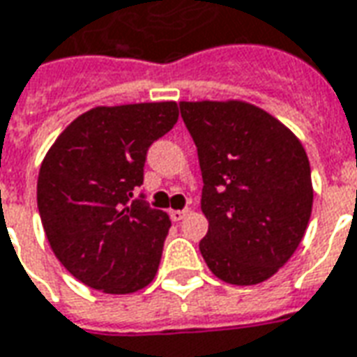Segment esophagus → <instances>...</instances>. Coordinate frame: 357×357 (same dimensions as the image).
<instances>
[{
	"instance_id": "obj_1",
	"label": "esophagus",
	"mask_w": 357,
	"mask_h": 357,
	"mask_svg": "<svg viewBox=\"0 0 357 357\" xmlns=\"http://www.w3.org/2000/svg\"><path fill=\"white\" fill-rule=\"evenodd\" d=\"M187 214H189V208H181V211H170V218L174 222H179V220H183Z\"/></svg>"
}]
</instances>
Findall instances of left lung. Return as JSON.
I'll return each mask as SVG.
<instances>
[{
	"label": "left lung",
	"mask_w": 357,
	"mask_h": 357,
	"mask_svg": "<svg viewBox=\"0 0 357 357\" xmlns=\"http://www.w3.org/2000/svg\"><path fill=\"white\" fill-rule=\"evenodd\" d=\"M179 112L203 176L204 263L224 282H263L294 255L307 228V154L288 127L245 102H179Z\"/></svg>",
	"instance_id": "1"
}]
</instances>
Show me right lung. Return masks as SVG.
<instances>
[{
	"label": "right lung",
	"mask_w": 357,
	"mask_h": 357,
	"mask_svg": "<svg viewBox=\"0 0 357 357\" xmlns=\"http://www.w3.org/2000/svg\"><path fill=\"white\" fill-rule=\"evenodd\" d=\"M176 102L94 108L57 137L38 174V213L59 263L94 290L153 282L168 214L144 201L146 153L178 121Z\"/></svg>",
	"instance_id": "add662e5"
}]
</instances>
